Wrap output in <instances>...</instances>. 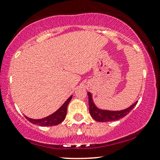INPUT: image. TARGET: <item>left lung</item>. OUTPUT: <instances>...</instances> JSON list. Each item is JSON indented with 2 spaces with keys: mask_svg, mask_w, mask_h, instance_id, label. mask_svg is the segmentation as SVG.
I'll return each instance as SVG.
<instances>
[{
  "mask_svg": "<svg viewBox=\"0 0 160 160\" xmlns=\"http://www.w3.org/2000/svg\"><path fill=\"white\" fill-rule=\"evenodd\" d=\"M89 97V113H90L91 117L96 121L100 122H112L116 120L120 119L126 115H128L130 112L131 110L134 108L136 106L138 101L133 103L129 108L122 111H107L102 110V109L98 108L94 103L92 98L90 92H87Z\"/></svg>",
  "mask_w": 160,
  "mask_h": 160,
  "instance_id": "left-lung-1",
  "label": "left lung"
}]
</instances>
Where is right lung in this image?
Segmentation results:
<instances>
[{"instance_id":"obj_1","label":"right lung","mask_w":160,"mask_h":160,"mask_svg":"<svg viewBox=\"0 0 160 160\" xmlns=\"http://www.w3.org/2000/svg\"><path fill=\"white\" fill-rule=\"evenodd\" d=\"M72 98V95L65 101L62 106L58 109V111L52 113V114L48 116V117L43 118L40 119H32L31 118H29L25 116L26 119H27L32 124H38L39 126L42 127H49V126H54L58 125L60 124L63 120L65 119L67 113V107L68 105L69 102L71 101Z\"/></svg>"}]
</instances>
